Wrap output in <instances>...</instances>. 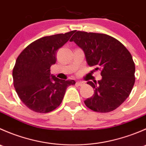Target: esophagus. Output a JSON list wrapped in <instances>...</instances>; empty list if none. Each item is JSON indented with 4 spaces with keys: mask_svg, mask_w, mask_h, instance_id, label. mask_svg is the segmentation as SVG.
<instances>
[{
    "mask_svg": "<svg viewBox=\"0 0 146 146\" xmlns=\"http://www.w3.org/2000/svg\"><path fill=\"white\" fill-rule=\"evenodd\" d=\"M76 85H78V86H81V85H84V82H79V81H78L77 82H76Z\"/></svg>",
    "mask_w": 146,
    "mask_h": 146,
    "instance_id": "esophagus-1",
    "label": "esophagus"
}]
</instances>
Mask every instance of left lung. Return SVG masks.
Masks as SVG:
<instances>
[{
	"label": "left lung",
	"instance_id": "8db88e82",
	"mask_svg": "<svg viewBox=\"0 0 146 146\" xmlns=\"http://www.w3.org/2000/svg\"><path fill=\"white\" fill-rule=\"evenodd\" d=\"M70 42L83 50L88 64L101 70L102 80L87 83L94 95L84 101L94 111L116 110L129 96L135 82V64L127 48L107 35L75 31Z\"/></svg>",
	"mask_w": 146,
	"mask_h": 146
}]
</instances>
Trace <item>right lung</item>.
<instances>
[{
	"label": "right lung",
	"instance_id": "add662e5",
	"mask_svg": "<svg viewBox=\"0 0 146 146\" xmlns=\"http://www.w3.org/2000/svg\"><path fill=\"white\" fill-rule=\"evenodd\" d=\"M75 31L44 36L29 44L16 60L13 84L21 101L32 111L48 113L62 102L66 89L73 80L50 78V68L56 61L57 50L69 40Z\"/></svg>",
	"mask_w": 146,
	"mask_h": 146
}]
</instances>
